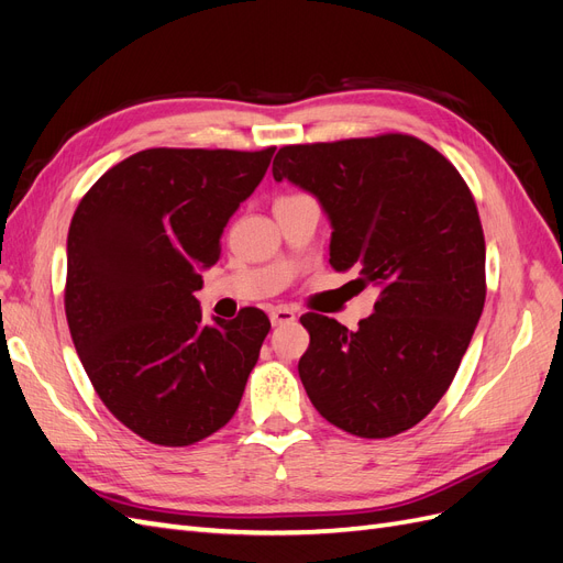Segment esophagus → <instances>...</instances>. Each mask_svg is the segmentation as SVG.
I'll return each instance as SVG.
<instances>
[{
  "label": "esophagus",
  "instance_id": "obj_1",
  "mask_svg": "<svg viewBox=\"0 0 563 563\" xmlns=\"http://www.w3.org/2000/svg\"><path fill=\"white\" fill-rule=\"evenodd\" d=\"M269 321H272V327L291 323V321H296V312L291 308H286V305H277V308L269 310Z\"/></svg>",
  "mask_w": 563,
  "mask_h": 563
}]
</instances>
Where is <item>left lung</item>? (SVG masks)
Wrapping results in <instances>:
<instances>
[{"mask_svg":"<svg viewBox=\"0 0 563 563\" xmlns=\"http://www.w3.org/2000/svg\"><path fill=\"white\" fill-rule=\"evenodd\" d=\"M272 176L319 199L333 225L331 265L380 288L356 331L300 317L305 391L354 437L411 430L446 395L484 310L486 244L467 183L406 133L284 145Z\"/></svg>","mask_w":563,"mask_h":563,"instance_id":"1","label":"left lung"}]
</instances>
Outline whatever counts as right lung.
<instances>
[{"label":"right lung","instance_id":"right-lung-1","mask_svg":"<svg viewBox=\"0 0 563 563\" xmlns=\"http://www.w3.org/2000/svg\"><path fill=\"white\" fill-rule=\"evenodd\" d=\"M275 147L135 152L81 197L67 232L65 317L96 395L131 432L190 446L225 428L269 319H201V269Z\"/></svg>","mask_w":563,"mask_h":563}]
</instances>
